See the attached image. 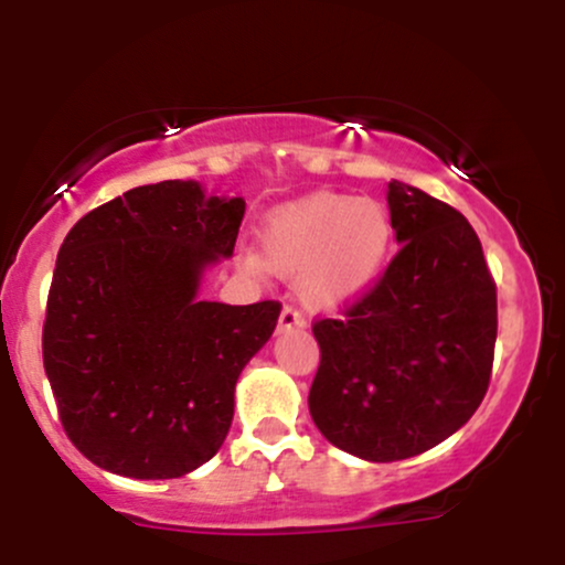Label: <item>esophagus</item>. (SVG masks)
Here are the masks:
<instances>
[{"label": "esophagus", "mask_w": 565, "mask_h": 565, "mask_svg": "<svg viewBox=\"0 0 565 565\" xmlns=\"http://www.w3.org/2000/svg\"><path fill=\"white\" fill-rule=\"evenodd\" d=\"M305 319L295 308H284L278 316V332H291V329H302Z\"/></svg>", "instance_id": "1"}]
</instances>
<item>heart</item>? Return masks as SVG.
I'll list each match as a JSON object with an SVG mask.
<instances>
[{
  "label": "heart",
  "mask_w": 565,
  "mask_h": 565,
  "mask_svg": "<svg viewBox=\"0 0 565 565\" xmlns=\"http://www.w3.org/2000/svg\"><path fill=\"white\" fill-rule=\"evenodd\" d=\"M393 246L395 223L382 201L319 191L270 210L260 228L263 252H242L238 268L295 278L302 305L340 310L377 284Z\"/></svg>",
  "instance_id": "heart-1"
}]
</instances>
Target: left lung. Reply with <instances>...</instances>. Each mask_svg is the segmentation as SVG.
<instances>
[{"label":"left lung","instance_id":"1","mask_svg":"<svg viewBox=\"0 0 565 565\" xmlns=\"http://www.w3.org/2000/svg\"><path fill=\"white\" fill-rule=\"evenodd\" d=\"M387 210L395 260L342 319L313 327L310 417L366 462L417 457L468 423L497 342V287L468 220L401 180L387 183Z\"/></svg>","mask_w":565,"mask_h":565}]
</instances>
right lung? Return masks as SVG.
<instances>
[{
  "label": "right lung",
  "mask_w": 565,
  "mask_h": 565,
  "mask_svg": "<svg viewBox=\"0 0 565 565\" xmlns=\"http://www.w3.org/2000/svg\"><path fill=\"white\" fill-rule=\"evenodd\" d=\"M244 199L196 180L140 185L87 212L57 252L44 372L71 444L138 481L180 478L220 451L242 369L281 305L201 300L231 260Z\"/></svg>",
  "instance_id": "obj_1"
}]
</instances>
